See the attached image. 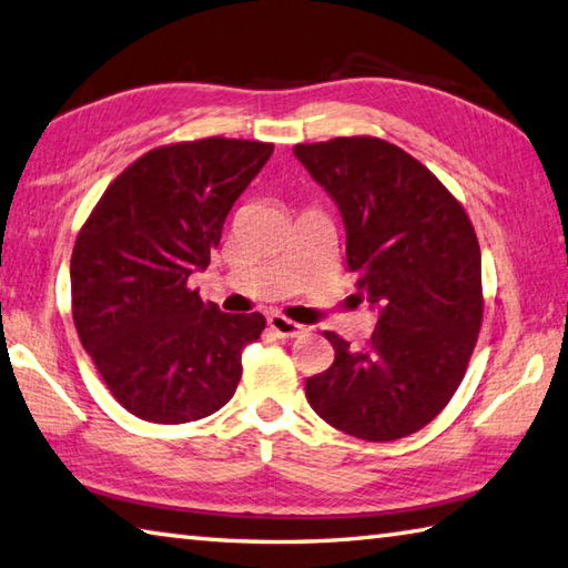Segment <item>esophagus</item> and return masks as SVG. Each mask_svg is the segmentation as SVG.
Segmentation results:
<instances>
[{"label":"esophagus","mask_w":568,"mask_h":568,"mask_svg":"<svg viewBox=\"0 0 568 568\" xmlns=\"http://www.w3.org/2000/svg\"><path fill=\"white\" fill-rule=\"evenodd\" d=\"M267 327H271L277 337H297L305 333L303 325H297V323H293V320H287L277 313L267 315Z\"/></svg>","instance_id":"esophagus-1"}]
</instances>
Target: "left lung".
<instances>
[{
	"instance_id": "left-lung-1",
	"label": "left lung",
	"mask_w": 568,
	"mask_h": 568,
	"mask_svg": "<svg viewBox=\"0 0 568 568\" xmlns=\"http://www.w3.org/2000/svg\"><path fill=\"white\" fill-rule=\"evenodd\" d=\"M293 153L343 215L357 303L377 313L359 349L325 333L335 363L307 377V402L349 437H407L445 409L477 345V235L455 195L383 139L297 143Z\"/></svg>"
}]
</instances>
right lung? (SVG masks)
Wrapping results in <instances>:
<instances>
[{
    "mask_svg": "<svg viewBox=\"0 0 568 568\" xmlns=\"http://www.w3.org/2000/svg\"><path fill=\"white\" fill-rule=\"evenodd\" d=\"M273 146L203 139L149 151L113 181L71 253L81 345L131 415L183 425L233 397L261 313L203 303L189 277L219 248L233 203Z\"/></svg>",
    "mask_w": 568,
    "mask_h": 568,
    "instance_id": "1",
    "label": "right lung"
}]
</instances>
